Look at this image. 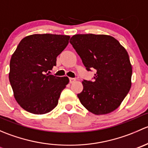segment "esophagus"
<instances>
[{"mask_svg": "<svg viewBox=\"0 0 148 148\" xmlns=\"http://www.w3.org/2000/svg\"><path fill=\"white\" fill-rule=\"evenodd\" d=\"M76 80H77V79L76 78H69V82L71 84L74 83Z\"/></svg>", "mask_w": 148, "mask_h": 148, "instance_id": "obj_1", "label": "esophagus"}]
</instances>
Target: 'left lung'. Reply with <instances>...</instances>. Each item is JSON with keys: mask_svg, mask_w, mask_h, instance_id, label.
Segmentation results:
<instances>
[{"mask_svg": "<svg viewBox=\"0 0 148 148\" xmlns=\"http://www.w3.org/2000/svg\"><path fill=\"white\" fill-rule=\"evenodd\" d=\"M70 43L87 71L96 69L94 82L84 80L80 102L95 114L115 110L131 87L132 65L127 52L117 39L108 35L77 34Z\"/></svg>", "mask_w": 148, "mask_h": 148, "instance_id": "left-lung-1", "label": "left lung"}]
</instances>
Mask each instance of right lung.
Here are the masks:
<instances>
[{"label":"right lung","instance_id":"right-lung-1","mask_svg":"<svg viewBox=\"0 0 148 148\" xmlns=\"http://www.w3.org/2000/svg\"><path fill=\"white\" fill-rule=\"evenodd\" d=\"M69 36L33 34L21 41L10 62L9 81L16 102L28 112L43 114L56 107L69 79L49 74Z\"/></svg>","mask_w":148,"mask_h":148}]
</instances>
